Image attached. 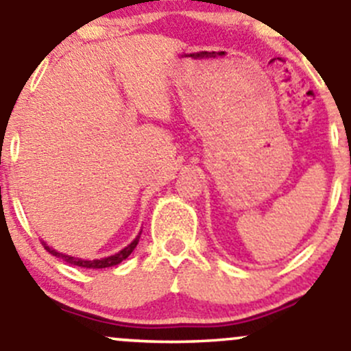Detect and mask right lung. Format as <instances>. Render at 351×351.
I'll use <instances>...</instances> for the list:
<instances>
[{
	"mask_svg": "<svg viewBox=\"0 0 351 351\" xmlns=\"http://www.w3.org/2000/svg\"><path fill=\"white\" fill-rule=\"evenodd\" d=\"M139 238H141V234L137 236V238L134 239V241L130 243L129 246H125L122 251H119V253L112 254V256L100 258V260H91V261L90 260H81V258L67 256V254H62V253H58V251L52 250V247H49L45 243H44V247L49 251V253L54 254V256L62 258V260L67 261V263H73V265H76V267H83V268H108V267H115V265H119L120 261L125 260V258L129 256L130 253H132L134 247L137 246V243H139Z\"/></svg>",
	"mask_w": 351,
	"mask_h": 351,
	"instance_id": "obj_1",
	"label": "right lung"
}]
</instances>
